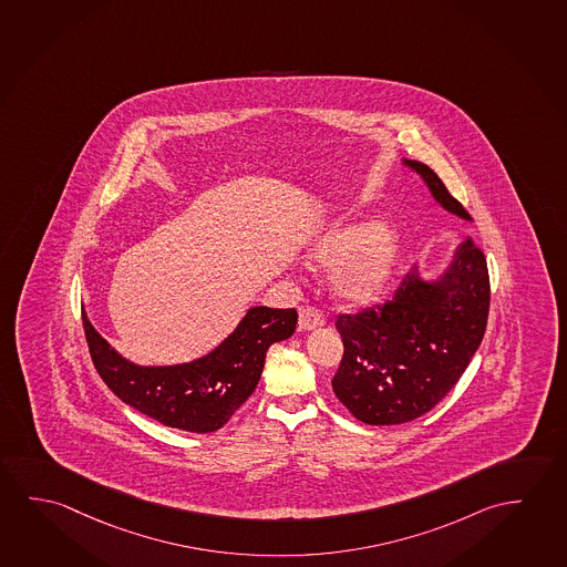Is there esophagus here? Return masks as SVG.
Returning a JSON list of instances; mask_svg holds the SVG:
<instances>
[{"instance_id": "esophagus-1", "label": "esophagus", "mask_w": 567, "mask_h": 567, "mask_svg": "<svg viewBox=\"0 0 567 567\" xmlns=\"http://www.w3.org/2000/svg\"><path fill=\"white\" fill-rule=\"evenodd\" d=\"M324 324V315L313 307L299 311V331H313Z\"/></svg>"}]
</instances>
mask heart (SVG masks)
<instances>
[{"label":"heart","mask_w":567,"mask_h":567,"mask_svg":"<svg viewBox=\"0 0 567 567\" xmlns=\"http://www.w3.org/2000/svg\"><path fill=\"white\" fill-rule=\"evenodd\" d=\"M309 260L333 268L331 288L342 303L367 307L382 299L394 281L400 243L392 230L372 220L337 225L315 238Z\"/></svg>","instance_id":"heart-1"}]
</instances>
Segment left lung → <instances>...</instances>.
Masks as SVG:
<instances>
[{
    "label": "left lung",
    "instance_id": "left-lung-1",
    "mask_svg": "<svg viewBox=\"0 0 567 567\" xmlns=\"http://www.w3.org/2000/svg\"><path fill=\"white\" fill-rule=\"evenodd\" d=\"M402 165L422 177L440 207L473 223L425 163L402 159ZM488 303L485 254L467 238L440 276L423 278L414 268L384 306L337 319L344 354L331 382L334 395L369 425L427 414L475 357Z\"/></svg>",
    "mask_w": 567,
    "mask_h": 567
}]
</instances>
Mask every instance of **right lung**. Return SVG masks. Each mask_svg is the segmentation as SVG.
<instances>
[{
    "mask_svg": "<svg viewBox=\"0 0 567 567\" xmlns=\"http://www.w3.org/2000/svg\"><path fill=\"white\" fill-rule=\"evenodd\" d=\"M82 323L94 367L124 404L167 427L210 433L220 430L252 395L266 352L274 342L293 334L297 311L250 307L213 351L169 367L135 364L94 329L84 311Z\"/></svg>",
    "mask_w": 567,
    "mask_h": 567,
    "instance_id": "1",
    "label": "right lung"
}]
</instances>
